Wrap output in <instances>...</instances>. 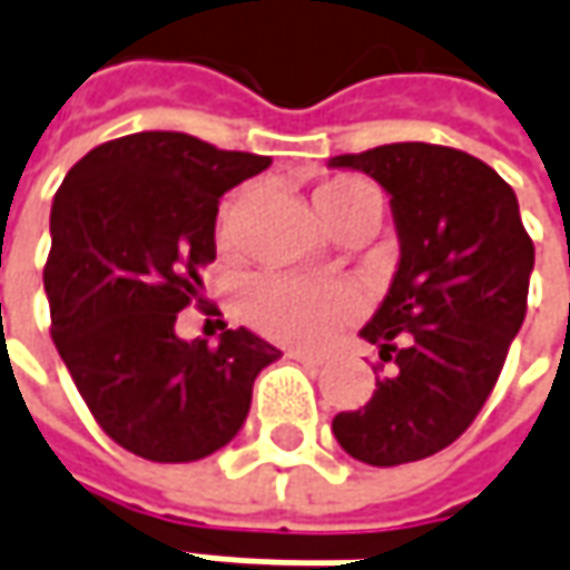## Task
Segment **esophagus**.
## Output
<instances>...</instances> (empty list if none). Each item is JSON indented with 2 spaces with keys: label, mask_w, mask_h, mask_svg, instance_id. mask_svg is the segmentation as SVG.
Here are the masks:
<instances>
[{
  "label": "esophagus",
  "mask_w": 570,
  "mask_h": 570,
  "mask_svg": "<svg viewBox=\"0 0 570 570\" xmlns=\"http://www.w3.org/2000/svg\"><path fill=\"white\" fill-rule=\"evenodd\" d=\"M289 360H296V363H303V365L327 363V356H324V353H308V350H289Z\"/></svg>",
  "instance_id": "34e87169"
}]
</instances>
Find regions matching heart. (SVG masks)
<instances>
[{
  "label": "heart",
  "instance_id": "heart-1",
  "mask_svg": "<svg viewBox=\"0 0 570 570\" xmlns=\"http://www.w3.org/2000/svg\"><path fill=\"white\" fill-rule=\"evenodd\" d=\"M365 195H379L360 179H337L318 191V210L331 224L344 207L360 202ZM233 220V202L224 207V229ZM239 315L265 337L281 344L318 346L337 327L360 315V296L341 284H318L289 274H252L236 289Z\"/></svg>",
  "mask_w": 570,
  "mask_h": 570
}]
</instances>
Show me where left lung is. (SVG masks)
I'll list each match as a JSON object with an SVG mask.
<instances>
[{
  "instance_id": "8db88e82",
  "label": "left lung",
  "mask_w": 570,
  "mask_h": 570,
  "mask_svg": "<svg viewBox=\"0 0 570 570\" xmlns=\"http://www.w3.org/2000/svg\"><path fill=\"white\" fill-rule=\"evenodd\" d=\"M331 167L360 169L391 195L401 239L391 289L363 327L391 372L331 429L372 466L422 461L461 439L499 382L527 315L533 239L514 188L463 150L401 141Z\"/></svg>"
}]
</instances>
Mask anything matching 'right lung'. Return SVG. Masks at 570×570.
<instances>
[{
    "label": "right lung",
    "mask_w": 570,
    "mask_h": 570,
    "mask_svg": "<svg viewBox=\"0 0 570 570\" xmlns=\"http://www.w3.org/2000/svg\"><path fill=\"white\" fill-rule=\"evenodd\" d=\"M267 167L195 135L138 131L85 154L52 198V341L97 425L145 461H202L233 442L258 372L281 356L246 327L217 346L176 334L217 258L220 195Z\"/></svg>",
    "instance_id": "obj_1"
}]
</instances>
